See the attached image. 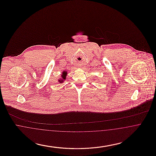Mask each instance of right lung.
<instances>
[{
  "label": "right lung",
  "instance_id": "right-lung-1",
  "mask_svg": "<svg viewBox=\"0 0 156 156\" xmlns=\"http://www.w3.org/2000/svg\"><path fill=\"white\" fill-rule=\"evenodd\" d=\"M67 72H66V71H64V72L62 73V75H61L62 79H61V80H59V82L60 83L62 82L64 80H66V76H67Z\"/></svg>",
  "mask_w": 156,
  "mask_h": 156
}]
</instances>
